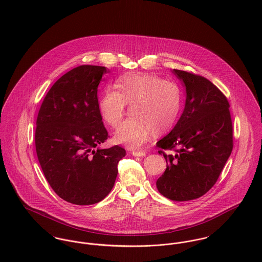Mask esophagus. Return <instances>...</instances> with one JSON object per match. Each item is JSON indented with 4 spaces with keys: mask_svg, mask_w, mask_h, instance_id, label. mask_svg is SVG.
I'll return each instance as SVG.
<instances>
[{
    "mask_svg": "<svg viewBox=\"0 0 262 262\" xmlns=\"http://www.w3.org/2000/svg\"><path fill=\"white\" fill-rule=\"evenodd\" d=\"M133 156H138V157H143L146 155V152L144 151H132Z\"/></svg>",
    "mask_w": 262,
    "mask_h": 262,
    "instance_id": "34e87169",
    "label": "esophagus"
}]
</instances>
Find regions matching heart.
<instances>
[{"label": "heart", "instance_id": "b5f03b06", "mask_svg": "<svg viewBox=\"0 0 262 262\" xmlns=\"http://www.w3.org/2000/svg\"><path fill=\"white\" fill-rule=\"evenodd\" d=\"M107 88L99 100L103 120L117 128L130 104L132 114L115 133V140L129 148H139L151 134H162L178 120L183 94L180 85L151 74L129 73Z\"/></svg>", "mask_w": 262, "mask_h": 262}]
</instances>
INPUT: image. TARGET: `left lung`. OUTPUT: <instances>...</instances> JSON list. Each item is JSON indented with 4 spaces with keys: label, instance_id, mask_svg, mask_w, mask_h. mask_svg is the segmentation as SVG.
Here are the masks:
<instances>
[{
    "label": "left lung",
    "instance_id": "left-lung-1",
    "mask_svg": "<svg viewBox=\"0 0 262 262\" xmlns=\"http://www.w3.org/2000/svg\"><path fill=\"white\" fill-rule=\"evenodd\" d=\"M173 73L186 85V107L171 132L156 143L167 164L156 187L165 198L185 202L204 195L218 181L233 149V126L230 104L213 82Z\"/></svg>",
    "mask_w": 262,
    "mask_h": 262
}]
</instances>
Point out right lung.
Returning <instances> with one entry per match:
<instances>
[{"label": "right lung", "mask_w": 262, "mask_h": 262, "mask_svg": "<svg viewBox=\"0 0 262 262\" xmlns=\"http://www.w3.org/2000/svg\"><path fill=\"white\" fill-rule=\"evenodd\" d=\"M105 67L79 66L58 78L38 112L35 148L48 184L62 200L93 205L111 191L124 148L97 146L110 136L99 110Z\"/></svg>", "instance_id": "add662e5"}]
</instances>
